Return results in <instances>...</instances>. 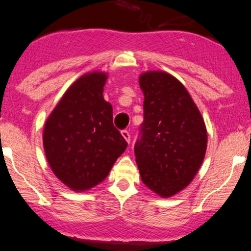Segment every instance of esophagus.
<instances>
[{"label":"esophagus","instance_id":"1","mask_svg":"<svg viewBox=\"0 0 251 251\" xmlns=\"http://www.w3.org/2000/svg\"><path fill=\"white\" fill-rule=\"evenodd\" d=\"M122 135L124 137V139L126 140V142H127V143L131 142V135H129V132L128 131L124 129V131H122Z\"/></svg>","mask_w":251,"mask_h":251}]
</instances>
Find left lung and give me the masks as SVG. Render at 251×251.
<instances>
[{
  "instance_id": "obj_1",
  "label": "left lung",
  "mask_w": 251,
  "mask_h": 251,
  "mask_svg": "<svg viewBox=\"0 0 251 251\" xmlns=\"http://www.w3.org/2000/svg\"><path fill=\"white\" fill-rule=\"evenodd\" d=\"M144 123L134 146L143 183L163 198L181 191L197 175L208 145V132L188 89L163 71L140 74Z\"/></svg>"
}]
</instances>
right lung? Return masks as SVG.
Segmentation results:
<instances>
[{
  "mask_svg": "<svg viewBox=\"0 0 251 251\" xmlns=\"http://www.w3.org/2000/svg\"><path fill=\"white\" fill-rule=\"evenodd\" d=\"M108 74L88 72L65 92L43 127V149L51 171L73 191H85L107 177L127 148L103 99Z\"/></svg>",
  "mask_w": 251,
  "mask_h": 251,
  "instance_id": "1",
  "label": "right lung"
}]
</instances>
